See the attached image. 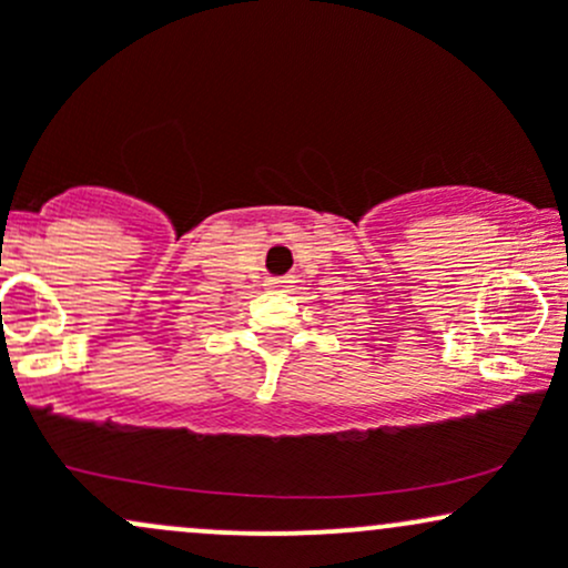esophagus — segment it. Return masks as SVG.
Returning a JSON list of instances; mask_svg holds the SVG:
<instances>
[{
	"instance_id": "obj_1",
	"label": "esophagus",
	"mask_w": 568,
	"mask_h": 568,
	"mask_svg": "<svg viewBox=\"0 0 568 568\" xmlns=\"http://www.w3.org/2000/svg\"><path fill=\"white\" fill-rule=\"evenodd\" d=\"M286 284H292V276H271L265 282V286H286Z\"/></svg>"
}]
</instances>
